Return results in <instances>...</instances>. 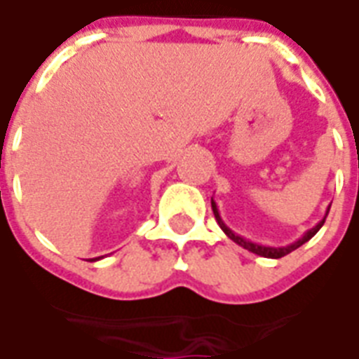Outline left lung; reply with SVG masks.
I'll use <instances>...</instances> for the list:
<instances>
[{
  "label": "left lung",
  "mask_w": 359,
  "mask_h": 359,
  "mask_svg": "<svg viewBox=\"0 0 359 359\" xmlns=\"http://www.w3.org/2000/svg\"><path fill=\"white\" fill-rule=\"evenodd\" d=\"M332 205V204H330ZM211 210H213V215H215V221L219 223V226L223 229V232L226 236H229L230 240L234 241V243H238V245H241L243 249H247V251L255 252V255H258V257H264V258H280V257H286L288 252L296 251L298 247H302L305 243V241H309L313 236L318 232V230L322 229V224H324V221H326L327 217V211H330V208L326 210V215L322 217V221H318V223L313 226L311 230H307L302 238H298V240L294 241V243H290V245H285V247H269V245H260V243H255V241H249L245 240V238H241L240 234H236L234 230H230L226 224H224L223 217H221V213H219V208L217 204H215V200L211 198Z\"/></svg>",
  "instance_id": "1"
}]
</instances>
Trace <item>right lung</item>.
<instances>
[{"label":"right lung","mask_w":359,"mask_h":359,"mask_svg":"<svg viewBox=\"0 0 359 359\" xmlns=\"http://www.w3.org/2000/svg\"><path fill=\"white\" fill-rule=\"evenodd\" d=\"M91 260H101V257H97V258H91Z\"/></svg>","instance_id":"obj_1"}]
</instances>
